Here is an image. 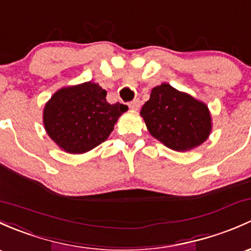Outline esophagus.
<instances>
[{"label": "esophagus", "instance_id": "34e87169", "mask_svg": "<svg viewBox=\"0 0 251 251\" xmlns=\"http://www.w3.org/2000/svg\"><path fill=\"white\" fill-rule=\"evenodd\" d=\"M128 107L133 110L139 109V107H141V101H139V100H133L132 102H130V103H128Z\"/></svg>", "mask_w": 251, "mask_h": 251}]
</instances>
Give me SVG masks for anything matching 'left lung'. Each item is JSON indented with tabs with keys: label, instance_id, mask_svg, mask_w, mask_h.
<instances>
[{
	"label": "left lung",
	"instance_id": "8db88e82",
	"mask_svg": "<svg viewBox=\"0 0 251 251\" xmlns=\"http://www.w3.org/2000/svg\"><path fill=\"white\" fill-rule=\"evenodd\" d=\"M141 115L150 134L176 151L201 146L212 131L207 105L166 83L152 89Z\"/></svg>",
	"mask_w": 251,
	"mask_h": 251
}]
</instances>
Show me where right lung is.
<instances>
[{"mask_svg": "<svg viewBox=\"0 0 251 251\" xmlns=\"http://www.w3.org/2000/svg\"><path fill=\"white\" fill-rule=\"evenodd\" d=\"M107 91L86 81L62 88L47 102L43 123L47 133L62 150L83 154L108 138L127 105L108 103Z\"/></svg>", "mask_w": 251, "mask_h": 251, "instance_id": "1", "label": "right lung"}]
</instances>
